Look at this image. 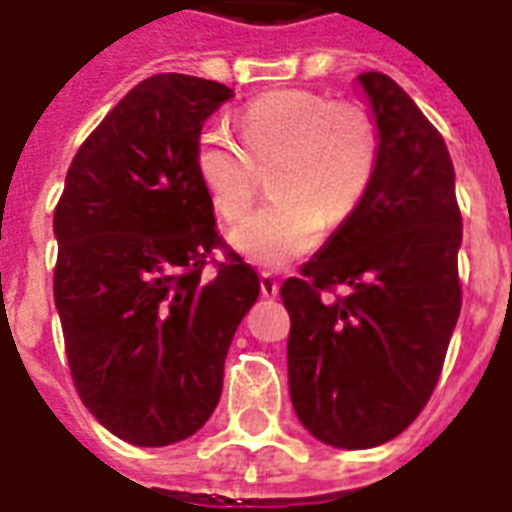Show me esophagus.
<instances>
[{
    "label": "esophagus",
    "mask_w": 512,
    "mask_h": 512,
    "mask_svg": "<svg viewBox=\"0 0 512 512\" xmlns=\"http://www.w3.org/2000/svg\"><path fill=\"white\" fill-rule=\"evenodd\" d=\"M260 292L265 298H276L279 295V282L273 279L271 273H260Z\"/></svg>",
    "instance_id": "34e87169"
}]
</instances>
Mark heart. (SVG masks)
<instances>
[{
  "label": "heart",
  "mask_w": 512,
  "mask_h": 512,
  "mask_svg": "<svg viewBox=\"0 0 512 512\" xmlns=\"http://www.w3.org/2000/svg\"><path fill=\"white\" fill-rule=\"evenodd\" d=\"M241 134L247 150L228 126H206L195 139L193 161L225 220L252 204L254 163L276 161L271 187L279 195L230 230V244L263 268H284L317 249L327 220H346L376 174L378 136L370 117L319 93H265L244 109Z\"/></svg>",
  "instance_id": "obj_1"
}]
</instances>
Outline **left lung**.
I'll return each mask as SVG.
<instances>
[{"instance_id":"8db88e82","label":"left lung","mask_w":512,"mask_h":512,"mask_svg":"<svg viewBox=\"0 0 512 512\" xmlns=\"http://www.w3.org/2000/svg\"><path fill=\"white\" fill-rule=\"evenodd\" d=\"M357 83L376 117V174L303 276L282 284L292 408L314 438L349 451L381 446L419 416L462 308L446 142L392 77ZM338 283L350 295L325 299Z\"/></svg>"}]
</instances>
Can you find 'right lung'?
Segmentation results:
<instances>
[{"label":"right lung","instance_id":"right-lung-1","mask_svg":"<svg viewBox=\"0 0 512 512\" xmlns=\"http://www.w3.org/2000/svg\"><path fill=\"white\" fill-rule=\"evenodd\" d=\"M228 99V85L204 77L142 80L77 150L53 214V295L77 395L134 446L204 427L233 333L260 295L236 252L204 271L225 244L193 150Z\"/></svg>","mask_w":512,"mask_h":512}]
</instances>
